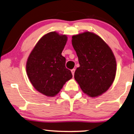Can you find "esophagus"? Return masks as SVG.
Returning <instances> with one entry per match:
<instances>
[{
    "instance_id": "1",
    "label": "esophagus",
    "mask_w": 134,
    "mask_h": 134,
    "mask_svg": "<svg viewBox=\"0 0 134 134\" xmlns=\"http://www.w3.org/2000/svg\"><path fill=\"white\" fill-rule=\"evenodd\" d=\"M75 69H72V70H71V72H72V75H74V73H75Z\"/></svg>"
}]
</instances>
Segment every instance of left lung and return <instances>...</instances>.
Segmentation results:
<instances>
[{"label":"left lung","instance_id":"obj_1","mask_svg":"<svg viewBox=\"0 0 134 134\" xmlns=\"http://www.w3.org/2000/svg\"><path fill=\"white\" fill-rule=\"evenodd\" d=\"M72 44L80 64L74 74L76 82L90 97L101 95L116 77L117 64L112 50L100 36L90 31L72 36Z\"/></svg>","mask_w":134,"mask_h":134}]
</instances>
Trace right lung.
Masks as SVG:
<instances>
[{
    "mask_svg": "<svg viewBox=\"0 0 134 134\" xmlns=\"http://www.w3.org/2000/svg\"><path fill=\"white\" fill-rule=\"evenodd\" d=\"M67 41L65 35L56 31L46 33L41 38L27 59L26 74L33 87L47 97L59 93L72 78L66 69L65 58L62 52Z\"/></svg>",
    "mask_w": 134,
    "mask_h": 134,
    "instance_id": "right-lung-1",
    "label": "right lung"
}]
</instances>
